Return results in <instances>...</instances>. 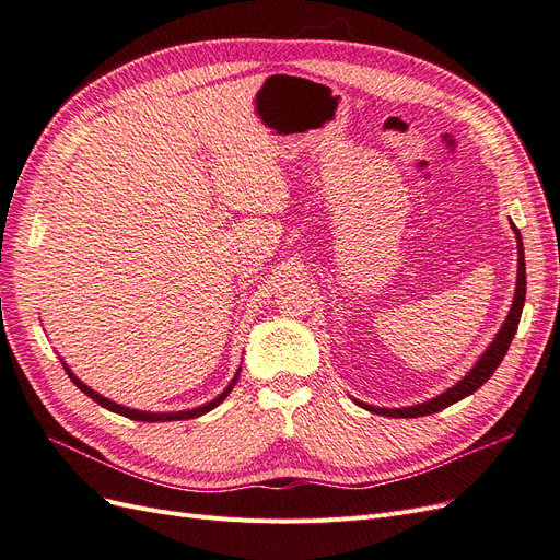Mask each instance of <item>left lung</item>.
<instances>
[{"mask_svg": "<svg viewBox=\"0 0 560 560\" xmlns=\"http://www.w3.org/2000/svg\"><path fill=\"white\" fill-rule=\"evenodd\" d=\"M512 231L516 235V249H518V270H516V290H514V301H512V308H510V315H506L504 325L500 327V331L495 334L493 343H490L481 358L477 360V364H474L463 381H457L453 387H448L446 393L436 395L428 401H420V404H413V406H401V409H385V406H371V404H364L360 399H352L358 406H362V409L371 411V413H378V416H387V418H418V416H430V413H436L446 409V406L460 401L469 395L477 393V389L495 374V369L500 366V362L504 360L506 350H510V343L512 338L518 329V319H521V313H523V303H525V257H523V241H521V231L512 224Z\"/></svg>", "mask_w": 560, "mask_h": 560, "instance_id": "8db88e82", "label": "left lung"}]
</instances>
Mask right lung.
I'll return each mask as SVG.
<instances>
[{"label": "right lung", "instance_id": "right-lung-1", "mask_svg": "<svg viewBox=\"0 0 560 560\" xmlns=\"http://www.w3.org/2000/svg\"><path fill=\"white\" fill-rule=\"evenodd\" d=\"M60 362H62V358H60ZM62 366H65V371H67V376L72 378V383L81 389L83 395H89L93 401H97L100 406H105L107 411H112V413H118V416H126V418H130V420H142V422H165V420H189V418H198V416H202V413H208V411H212L214 406H219L222 404L226 397H229V393L233 389V385H235V381H238V376H241V366H238V371H235V376H233V381L226 385V389L222 395H217L212 401H208V404H202V406H196V409H184V411H167V413H156V411H140V409H130V406H124V404H116V401H112V399H107V397H103L100 393H95V389H91L86 383H83L81 378H77L74 376V371L67 366L65 362H62Z\"/></svg>", "mask_w": 560, "mask_h": 560}]
</instances>
